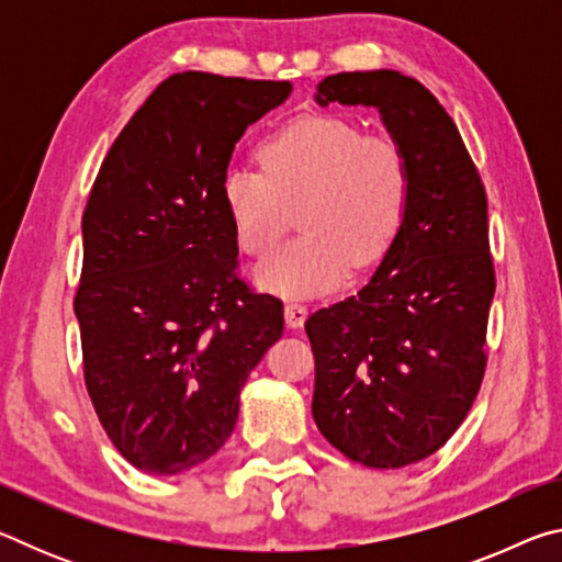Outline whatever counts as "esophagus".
<instances>
[{"mask_svg": "<svg viewBox=\"0 0 562 562\" xmlns=\"http://www.w3.org/2000/svg\"><path fill=\"white\" fill-rule=\"evenodd\" d=\"M307 319V307L300 302H288L284 304V322H288V327H302V322Z\"/></svg>", "mask_w": 562, "mask_h": 562, "instance_id": "34e87169", "label": "esophagus"}]
</instances>
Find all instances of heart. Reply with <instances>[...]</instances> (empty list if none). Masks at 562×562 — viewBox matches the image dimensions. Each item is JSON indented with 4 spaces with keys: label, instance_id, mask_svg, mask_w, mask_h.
Here are the masks:
<instances>
[{
    "label": "heart",
    "instance_id": "obj_1",
    "mask_svg": "<svg viewBox=\"0 0 562 562\" xmlns=\"http://www.w3.org/2000/svg\"><path fill=\"white\" fill-rule=\"evenodd\" d=\"M262 168L235 166L221 195L237 245L262 255L300 207L302 235L270 252L255 282L282 297L337 290L355 265L367 270L402 233L412 201V160L392 136H361L337 116H307L260 148Z\"/></svg>",
    "mask_w": 562,
    "mask_h": 562
}]
</instances>
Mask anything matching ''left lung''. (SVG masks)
<instances>
[{"label":"left lung","mask_w":562,"mask_h":562,"mask_svg":"<svg viewBox=\"0 0 562 562\" xmlns=\"http://www.w3.org/2000/svg\"><path fill=\"white\" fill-rule=\"evenodd\" d=\"M315 101L376 109L412 160L396 243L364 288L304 322L317 429L351 461L402 469L451 439L486 372L496 292L486 188L456 123L412 76L341 71L319 81Z\"/></svg>","instance_id":"1"}]
</instances>
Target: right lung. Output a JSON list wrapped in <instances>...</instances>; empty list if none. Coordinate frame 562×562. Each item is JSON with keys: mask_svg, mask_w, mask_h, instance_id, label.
Masks as SVG:
<instances>
[{"mask_svg": "<svg viewBox=\"0 0 562 562\" xmlns=\"http://www.w3.org/2000/svg\"><path fill=\"white\" fill-rule=\"evenodd\" d=\"M290 81L173 74L113 140L81 217L74 312L99 422L136 469L176 475L231 439L282 302L237 278L221 186Z\"/></svg>", "mask_w": 562, "mask_h": 562, "instance_id": "obj_1", "label": "right lung"}]
</instances>
